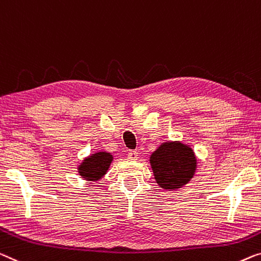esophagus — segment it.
<instances>
[{
  "instance_id": "obj_1",
  "label": "esophagus",
  "mask_w": 261,
  "mask_h": 261,
  "mask_svg": "<svg viewBox=\"0 0 261 261\" xmlns=\"http://www.w3.org/2000/svg\"><path fill=\"white\" fill-rule=\"evenodd\" d=\"M127 158H129L130 161H137L138 152H137V151H135V150L129 151V153H127Z\"/></svg>"
}]
</instances>
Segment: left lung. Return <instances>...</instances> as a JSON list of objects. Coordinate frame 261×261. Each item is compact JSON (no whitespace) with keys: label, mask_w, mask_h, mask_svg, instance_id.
I'll use <instances>...</instances> for the list:
<instances>
[{"label":"left lung","mask_w":261,"mask_h":261,"mask_svg":"<svg viewBox=\"0 0 261 261\" xmlns=\"http://www.w3.org/2000/svg\"><path fill=\"white\" fill-rule=\"evenodd\" d=\"M155 182L162 189L174 191L192 179L197 170V157L192 147L179 141L165 142L150 155Z\"/></svg>","instance_id":"obj_1"}]
</instances>
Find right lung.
Instances as JSON below:
<instances>
[{
    "label": "right lung",
    "mask_w": 261,
    "mask_h": 261,
    "mask_svg": "<svg viewBox=\"0 0 261 261\" xmlns=\"http://www.w3.org/2000/svg\"><path fill=\"white\" fill-rule=\"evenodd\" d=\"M114 161V155L108 151H97L85 157L77 166L81 178L88 181H98L106 176L111 163Z\"/></svg>",
    "instance_id": "add662e5"
}]
</instances>
